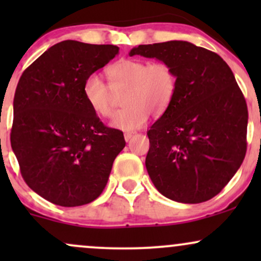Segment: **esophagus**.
Listing matches in <instances>:
<instances>
[{
  "instance_id": "obj_1",
  "label": "esophagus",
  "mask_w": 261,
  "mask_h": 261,
  "mask_svg": "<svg viewBox=\"0 0 261 261\" xmlns=\"http://www.w3.org/2000/svg\"><path fill=\"white\" fill-rule=\"evenodd\" d=\"M135 135V133H125L124 134V137H125V141H128L131 139V137H133Z\"/></svg>"
}]
</instances>
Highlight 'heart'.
<instances>
[{"instance_id":"heart-1","label":"heart","mask_w":261,"mask_h":261,"mask_svg":"<svg viewBox=\"0 0 261 261\" xmlns=\"http://www.w3.org/2000/svg\"><path fill=\"white\" fill-rule=\"evenodd\" d=\"M110 86L98 74L87 77L83 83V97L89 108L101 118L114 113L113 92H121L124 109L114 115L112 126L133 131L142 127L149 114L161 115L168 109L178 86V76L167 61L124 59L108 68Z\"/></svg>"}]
</instances>
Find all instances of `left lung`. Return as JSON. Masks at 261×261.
<instances>
[{
    "instance_id": "8db88e82",
    "label": "left lung",
    "mask_w": 261,
    "mask_h": 261,
    "mask_svg": "<svg viewBox=\"0 0 261 261\" xmlns=\"http://www.w3.org/2000/svg\"><path fill=\"white\" fill-rule=\"evenodd\" d=\"M134 55L169 62L178 76L172 103L147 131L149 178L170 200L207 201L247 152L248 108L234 74L216 53L188 41L139 45Z\"/></svg>"
}]
</instances>
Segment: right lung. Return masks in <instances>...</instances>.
Segmentation results:
<instances>
[{
	"label": "right lung",
	"instance_id": "add662e5",
	"mask_svg": "<svg viewBox=\"0 0 261 261\" xmlns=\"http://www.w3.org/2000/svg\"><path fill=\"white\" fill-rule=\"evenodd\" d=\"M118 54L115 45L65 40L39 56L18 82L12 149L27 185L55 205L97 199L125 147L122 131L106 126L83 97L87 77Z\"/></svg>",
	"mask_w": 261,
	"mask_h": 261
}]
</instances>
